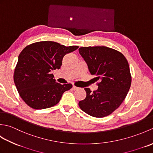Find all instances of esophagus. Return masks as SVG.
I'll return each mask as SVG.
<instances>
[{
    "instance_id": "34e87169",
    "label": "esophagus",
    "mask_w": 153,
    "mask_h": 153,
    "mask_svg": "<svg viewBox=\"0 0 153 153\" xmlns=\"http://www.w3.org/2000/svg\"><path fill=\"white\" fill-rule=\"evenodd\" d=\"M79 89V87H77L76 86H75V85H73V89L74 90H77V89Z\"/></svg>"
}]
</instances>
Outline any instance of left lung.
I'll return each instance as SVG.
<instances>
[{
  "instance_id": "8db88e82",
  "label": "left lung",
  "mask_w": 153,
  "mask_h": 153,
  "mask_svg": "<svg viewBox=\"0 0 153 153\" xmlns=\"http://www.w3.org/2000/svg\"><path fill=\"white\" fill-rule=\"evenodd\" d=\"M90 73L99 80L98 89L85 88L86 98L79 102L83 112L95 118L110 115L122 103L131 83L128 62L120 52L106 47H80Z\"/></svg>"
}]
</instances>
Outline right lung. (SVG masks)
Here are the masks:
<instances>
[{
	"label": "right lung",
	"mask_w": 153,
	"mask_h": 153,
	"mask_svg": "<svg viewBox=\"0 0 153 153\" xmlns=\"http://www.w3.org/2000/svg\"><path fill=\"white\" fill-rule=\"evenodd\" d=\"M78 47L40 41L22 50L14 70V82L19 96L29 106L38 110L50 108L72 87L71 83H57L51 71L60 69L63 57Z\"/></svg>",
	"instance_id": "add662e5"
}]
</instances>
